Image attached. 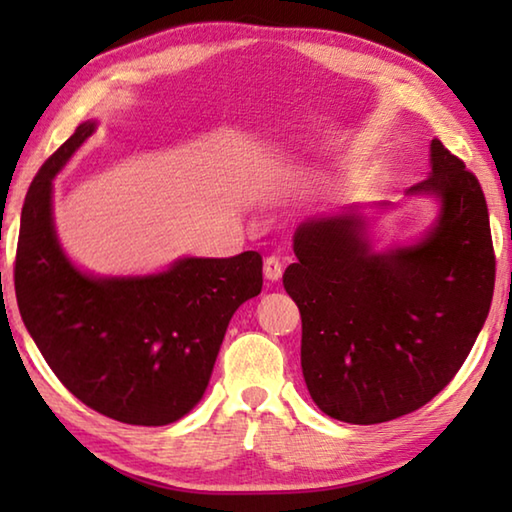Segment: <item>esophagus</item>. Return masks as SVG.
Returning a JSON list of instances; mask_svg holds the SVG:
<instances>
[{"mask_svg":"<svg viewBox=\"0 0 512 512\" xmlns=\"http://www.w3.org/2000/svg\"><path fill=\"white\" fill-rule=\"evenodd\" d=\"M264 277L268 282H280L282 280V262L277 257H266L264 262Z\"/></svg>","mask_w":512,"mask_h":512,"instance_id":"esophagus-1","label":"esophagus"}]
</instances>
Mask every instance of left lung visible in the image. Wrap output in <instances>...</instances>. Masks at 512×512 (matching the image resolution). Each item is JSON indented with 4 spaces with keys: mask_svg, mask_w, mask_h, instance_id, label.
<instances>
[{
    "mask_svg": "<svg viewBox=\"0 0 512 512\" xmlns=\"http://www.w3.org/2000/svg\"><path fill=\"white\" fill-rule=\"evenodd\" d=\"M429 162L406 196L438 210L411 244L377 248L359 205L311 216L293 235L298 262L282 282L302 318V377L334 420L379 424L420 409L452 381L488 318L495 253L481 185L440 140Z\"/></svg>",
    "mask_w": 512,
    "mask_h": 512,
    "instance_id": "obj_1",
    "label": "left lung"
}]
</instances>
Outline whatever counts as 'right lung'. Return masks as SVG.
Listing matches in <instances>:
<instances>
[{
	"instance_id": "right-lung-1",
	"label": "right lung",
	"mask_w": 512,
	"mask_h": 512,
	"mask_svg": "<svg viewBox=\"0 0 512 512\" xmlns=\"http://www.w3.org/2000/svg\"><path fill=\"white\" fill-rule=\"evenodd\" d=\"M97 126L83 121L24 198L17 307L69 393L112 420L164 427L203 400L232 314L262 291V257H178L144 275L74 264L58 239L54 178Z\"/></svg>"
}]
</instances>
